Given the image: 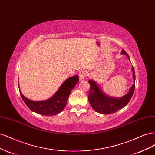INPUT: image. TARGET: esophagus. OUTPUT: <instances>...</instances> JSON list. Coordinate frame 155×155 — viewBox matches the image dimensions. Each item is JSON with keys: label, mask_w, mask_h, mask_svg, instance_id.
I'll return each mask as SVG.
<instances>
[{"label": "esophagus", "mask_w": 155, "mask_h": 155, "mask_svg": "<svg viewBox=\"0 0 155 155\" xmlns=\"http://www.w3.org/2000/svg\"><path fill=\"white\" fill-rule=\"evenodd\" d=\"M87 72L85 71V70H82V71H81L79 73V78L81 81L84 80V79H85V78L87 77Z\"/></svg>", "instance_id": "obj_1"}]
</instances>
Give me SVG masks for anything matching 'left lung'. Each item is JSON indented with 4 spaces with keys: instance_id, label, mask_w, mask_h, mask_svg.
<instances>
[{
    "instance_id": "obj_1",
    "label": "left lung",
    "mask_w": 155,
    "mask_h": 155,
    "mask_svg": "<svg viewBox=\"0 0 155 155\" xmlns=\"http://www.w3.org/2000/svg\"><path fill=\"white\" fill-rule=\"evenodd\" d=\"M121 54L127 55L129 59V56L124 50H122ZM132 70L134 79L133 85L130 87V91L125 96L123 97L118 98V99L105 96L96 85L95 81L89 80L88 83L91 85V87L88 94V101L90 102L92 109L99 113L108 114L114 113L127 105L133 95L135 88V72L133 67Z\"/></svg>"
}]
</instances>
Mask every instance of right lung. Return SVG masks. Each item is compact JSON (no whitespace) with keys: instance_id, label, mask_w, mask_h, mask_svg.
<instances>
[{"instance_id":"obj_1","label":"right lung","mask_w":155,"mask_h":155,"mask_svg":"<svg viewBox=\"0 0 155 155\" xmlns=\"http://www.w3.org/2000/svg\"><path fill=\"white\" fill-rule=\"evenodd\" d=\"M78 81V75L69 78L62 84L52 97L45 101H31L23 96L20 90L19 92L23 101L31 111L45 116H53L60 113L63 110L67 105L70 92Z\"/></svg>"}]
</instances>
